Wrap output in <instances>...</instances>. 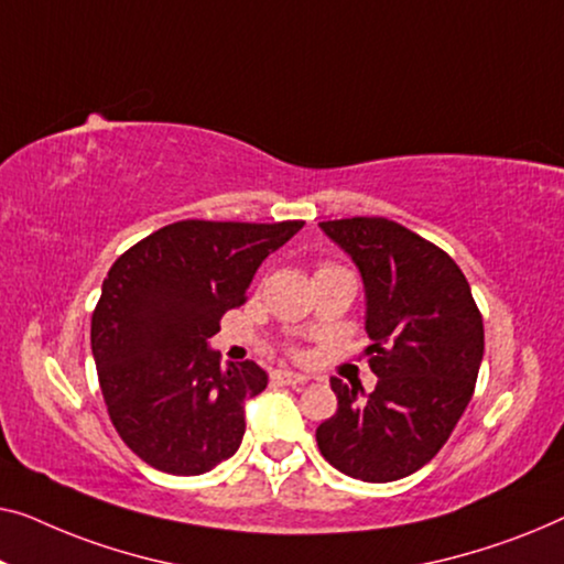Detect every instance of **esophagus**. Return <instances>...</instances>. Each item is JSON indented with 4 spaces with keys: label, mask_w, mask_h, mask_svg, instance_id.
<instances>
[{
    "label": "esophagus",
    "mask_w": 564,
    "mask_h": 564,
    "mask_svg": "<svg viewBox=\"0 0 564 564\" xmlns=\"http://www.w3.org/2000/svg\"><path fill=\"white\" fill-rule=\"evenodd\" d=\"M273 380L281 386H304L306 383V376L304 372H293V370H275L273 372Z\"/></svg>",
    "instance_id": "esophagus-1"
}]
</instances>
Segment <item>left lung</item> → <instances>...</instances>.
<instances>
[{
	"label": "left lung",
	"instance_id": "obj_1",
	"mask_svg": "<svg viewBox=\"0 0 564 564\" xmlns=\"http://www.w3.org/2000/svg\"><path fill=\"white\" fill-rule=\"evenodd\" d=\"M319 227L360 271L378 383L365 393L332 378L337 411L316 426V444L350 478H406L437 455L473 399L482 316L455 260L411 229L383 217Z\"/></svg>",
	"mask_w": 564,
	"mask_h": 564
}]
</instances>
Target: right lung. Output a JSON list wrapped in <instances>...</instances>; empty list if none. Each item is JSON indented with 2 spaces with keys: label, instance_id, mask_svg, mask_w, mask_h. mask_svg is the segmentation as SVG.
Wrapping results in <instances>:
<instances>
[{
  "label": "right lung",
  "instance_id": "add662e5",
  "mask_svg": "<svg viewBox=\"0 0 564 564\" xmlns=\"http://www.w3.org/2000/svg\"><path fill=\"white\" fill-rule=\"evenodd\" d=\"M301 227L173 221L109 268L91 352L117 434L150 467L202 475L240 447L245 401L263 391L268 372L252 360L221 365L206 339Z\"/></svg>",
  "mask_w": 564,
  "mask_h": 564
}]
</instances>
